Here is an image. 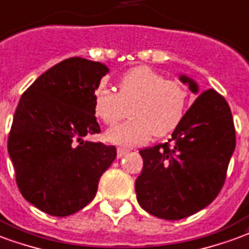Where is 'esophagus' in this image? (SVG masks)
Returning a JSON list of instances; mask_svg holds the SVG:
<instances>
[{"mask_svg":"<svg viewBox=\"0 0 249 249\" xmlns=\"http://www.w3.org/2000/svg\"><path fill=\"white\" fill-rule=\"evenodd\" d=\"M126 153H128V149L127 148H122V147H119V148L117 149V155H118V158H123Z\"/></svg>","mask_w":249,"mask_h":249,"instance_id":"obj_1","label":"esophagus"}]
</instances>
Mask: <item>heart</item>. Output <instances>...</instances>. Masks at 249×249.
<instances>
[{
  "label": "heart",
  "mask_w": 249,
  "mask_h": 249,
  "mask_svg": "<svg viewBox=\"0 0 249 249\" xmlns=\"http://www.w3.org/2000/svg\"><path fill=\"white\" fill-rule=\"evenodd\" d=\"M117 89L98 88L93 102L96 115L107 126L126 118L128 109L131 111V119L106 132L107 142L114 144L132 147L144 144L153 135H168L180 126L188 111V88L147 65L123 73Z\"/></svg>",
  "instance_id": "b5f03b06"
}]
</instances>
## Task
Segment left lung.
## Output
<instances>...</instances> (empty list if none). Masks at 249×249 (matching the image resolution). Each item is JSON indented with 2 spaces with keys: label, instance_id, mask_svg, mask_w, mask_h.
Segmentation results:
<instances>
[{
  "label": "left lung",
  "instance_id": "left-lung-1",
  "mask_svg": "<svg viewBox=\"0 0 249 249\" xmlns=\"http://www.w3.org/2000/svg\"><path fill=\"white\" fill-rule=\"evenodd\" d=\"M190 90L193 80L181 76ZM171 143L139 151L138 202L151 215L178 220L210 205L226 181L236 135L227 101L214 89L202 91L172 134Z\"/></svg>",
  "mask_w": 249,
  "mask_h": 249
}]
</instances>
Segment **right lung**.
<instances>
[{"instance_id":"obj_1","label":"right lung","mask_w":249,"mask_h":249,"mask_svg":"<svg viewBox=\"0 0 249 249\" xmlns=\"http://www.w3.org/2000/svg\"><path fill=\"white\" fill-rule=\"evenodd\" d=\"M107 72L98 61L71 57L20 97L7 149L20 194L43 213L68 216L84 209L117 158L114 145L84 140L101 132L93 102Z\"/></svg>"}]
</instances>
